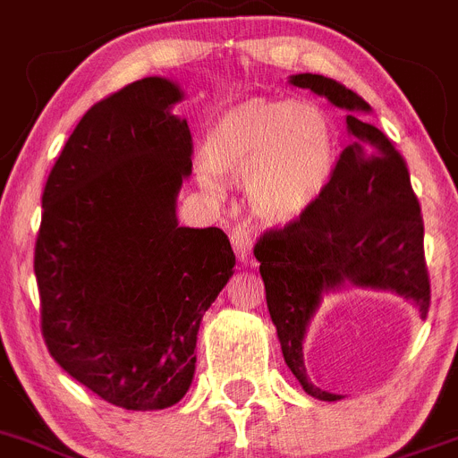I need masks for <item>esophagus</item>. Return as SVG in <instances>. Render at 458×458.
<instances>
[{
	"mask_svg": "<svg viewBox=\"0 0 458 458\" xmlns=\"http://www.w3.org/2000/svg\"><path fill=\"white\" fill-rule=\"evenodd\" d=\"M230 242H233V249H234V255H237L242 262H249L250 259V237L246 230L242 228H234L233 234H230Z\"/></svg>",
	"mask_w": 458,
	"mask_h": 458,
	"instance_id": "esophagus-1",
	"label": "esophagus"
}]
</instances>
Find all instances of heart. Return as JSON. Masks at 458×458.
<instances>
[{
	"label": "heart",
	"instance_id": "heart-1",
	"mask_svg": "<svg viewBox=\"0 0 458 458\" xmlns=\"http://www.w3.org/2000/svg\"><path fill=\"white\" fill-rule=\"evenodd\" d=\"M203 157L209 171L200 180L209 191H221L212 170L249 180L255 216L283 225L303 216L327 191L335 171V131L315 105L249 98L209 127Z\"/></svg>",
	"mask_w": 458,
	"mask_h": 458
}]
</instances>
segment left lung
I'll return each instance as SVG.
<instances>
[{
    "label": "left lung",
    "mask_w": 458,
    "mask_h": 458,
    "mask_svg": "<svg viewBox=\"0 0 458 458\" xmlns=\"http://www.w3.org/2000/svg\"><path fill=\"white\" fill-rule=\"evenodd\" d=\"M349 111V146L319 200L292 224L259 234L253 253L265 280L267 306L280 349L308 394L335 402L319 390L303 365V337L321 294L342 283L397 292L427 317L431 283L424 259V221L406 162L378 127L362 118L369 105L344 84L321 75L292 77Z\"/></svg>",
    "instance_id": "left-lung-1"
}]
</instances>
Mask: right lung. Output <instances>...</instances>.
<instances>
[{
	"label": "right lung",
	"instance_id": "1",
	"mask_svg": "<svg viewBox=\"0 0 458 458\" xmlns=\"http://www.w3.org/2000/svg\"><path fill=\"white\" fill-rule=\"evenodd\" d=\"M182 93L146 77L96 102L49 171L34 250L49 356L127 411L178 403L200 319L233 276L224 230L178 225L193 139Z\"/></svg>",
	"mask_w": 458,
	"mask_h": 458
}]
</instances>
